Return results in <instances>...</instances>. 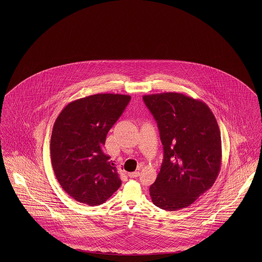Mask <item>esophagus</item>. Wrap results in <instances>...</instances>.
<instances>
[{
  "label": "esophagus",
  "mask_w": 262,
  "mask_h": 262,
  "mask_svg": "<svg viewBox=\"0 0 262 262\" xmlns=\"http://www.w3.org/2000/svg\"><path fill=\"white\" fill-rule=\"evenodd\" d=\"M139 174H140V173L139 172H132V173H128L127 174V176L129 177V178H132V179H135V178H137V177H139Z\"/></svg>",
  "instance_id": "esophagus-1"
}]
</instances>
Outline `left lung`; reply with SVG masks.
<instances>
[{
    "label": "left lung",
    "mask_w": 262,
    "mask_h": 262,
    "mask_svg": "<svg viewBox=\"0 0 262 262\" xmlns=\"http://www.w3.org/2000/svg\"><path fill=\"white\" fill-rule=\"evenodd\" d=\"M163 145L160 172L150 186L152 203L168 211L190 206L220 172L221 135L206 103L182 93L143 96Z\"/></svg>",
    "instance_id": "left-lung-1"
}]
</instances>
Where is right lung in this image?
Segmentation results:
<instances>
[{"label":"right lung","mask_w":262,"mask_h":262,"mask_svg":"<svg viewBox=\"0 0 262 262\" xmlns=\"http://www.w3.org/2000/svg\"><path fill=\"white\" fill-rule=\"evenodd\" d=\"M130 96L96 94L68 103L51 136L54 172L64 191L77 202L99 206L121 185L111 157L103 151L106 135Z\"/></svg>","instance_id":"obj_1"}]
</instances>
